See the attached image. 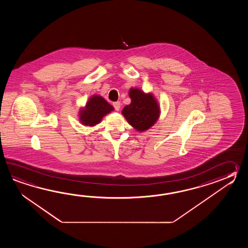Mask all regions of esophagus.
I'll list each match as a JSON object with an SVG mask.
<instances>
[{
	"instance_id": "34e87169",
	"label": "esophagus",
	"mask_w": 248,
	"mask_h": 248,
	"mask_svg": "<svg viewBox=\"0 0 248 248\" xmlns=\"http://www.w3.org/2000/svg\"><path fill=\"white\" fill-rule=\"evenodd\" d=\"M112 106H113L114 109H115L116 111H119V110L121 109V103H120V102H114V103H112Z\"/></svg>"
}]
</instances>
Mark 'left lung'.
Segmentation results:
<instances>
[{"label": "left lung", "instance_id": "1", "mask_svg": "<svg viewBox=\"0 0 248 248\" xmlns=\"http://www.w3.org/2000/svg\"><path fill=\"white\" fill-rule=\"evenodd\" d=\"M130 105L125 106L122 114L127 122L138 131L147 130L157 122L159 116V107L152 94H145L142 90H129Z\"/></svg>", "mask_w": 248, "mask_h": 248}]
</instances>
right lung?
<instances>
[{
  "label": "right lung",
  "instance_id": "right-lung-1",
  "mask_svg": "<svg viewBox=\"0 0 248 248\" xmlns=\"http://www.w3.org/2000/svg\"><path fill=\"white\" fill-rule=\"evenodd\" d=\"M113 111V107L100 95H93L79 111V120L83 125L94 126L102 121L103 117Z\"/></svg>",
  "mask_w": 248,
  "mask_h": 248
}]
</instances>
